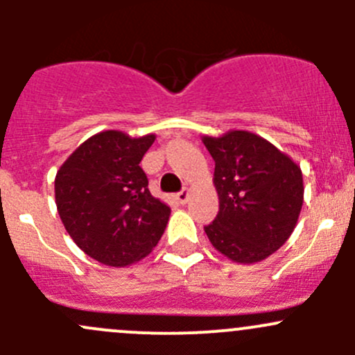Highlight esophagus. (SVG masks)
I'll list each match as a JSON object with an SVG mask.
<instances>
[{
	"label": "esophagus",
	"instance_id": "obj_1",
	"mask_svg": "<svg viewBox=\"0 0 355 355\" xmlns=\"http://www.w3.org/2000/svg\"><path fill=\"white\" fill-rule=\"evenodd\" d=\"M175 199H177L180 204L187 202V200H189V189H184V191L177 192V194H175Z\"/></svg>",
	"mask_w": 355,
	"mask_h": 355
}]
</instances>
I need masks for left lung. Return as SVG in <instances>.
<instances>
[{
  "label": "left lung",
  "mask_w": 355,
  "mask_h": 355,
  "mask_svg": "<svg viewBox=\"0 0 355 355\" xmlns=\"http://www.w3.org/2000/svg\"><path fill=\"white\" fill-rule=\"evenodd\" d=\"M214 159L220 211L206 225L214 249L235 263H257L280 249L304 200L302 171L271 142L245 130L204 137Z\"/></svg>",
  "instance_id": "1"
}]
</instances>
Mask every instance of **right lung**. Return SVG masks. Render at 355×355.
Segmentation results:
<instances>
[{"instance_id":"right-lung-1","label":"right lung","mask_w":355,"mask_h":355,"mask_svg":"<svg viewBox=\"0 0 355 355\" xmlns=\"http://www.w3.org/2000/svg\"><path fill=\"white\" fill-rule=\"evenodd\" d=\"M155 139L99 132L56 173V207L67 232L106 266H127L146 257L166 228L170 207L153 198L139 164Z\"/></svg>"}]
</instances>
